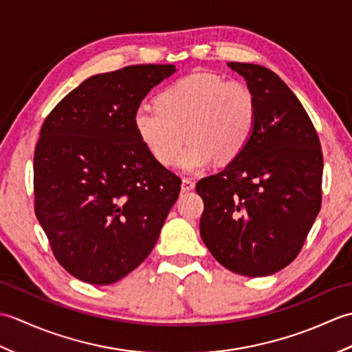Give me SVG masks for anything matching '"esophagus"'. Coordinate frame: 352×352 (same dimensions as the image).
Listing matches in <instances>:
<instances>
[{
  "instance_id": "obj_1",
  "label": "esophagus",
  "mask_w": 352,
  "mask_h": 352,
  "mask_svg": "<svg viewBox=\"0 0 352 352\" xmlns=\"http://www.w3.org/2000/svg\"><path fill=\"white\" fill-rule=\"evenodd\" d=\"M193 188H195V182L190 180V178H183V182H182V189H183V192L193 190Z\"/></svg>"
}]
</instances>
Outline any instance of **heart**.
Here are the masks:
<instances>
[{
  "label": "heart",
  "instance_id": "1",
  "mask_svg": "<svg viewBox=\"0 0 352 352\" xmlns=\"http://www.w3.org/2000/svg\"><path fill=\"white\" fill-rule=\"evenodd\" d=\"M258 104L252 89L213 72H192L157 95L155 106L134 109L133 125L146 151L163 166L180 164L201 172L218 159H237L257 126Z\"/></svg>",
  "mask_w": 352,
  "mask_h": 352
}]
</instances>
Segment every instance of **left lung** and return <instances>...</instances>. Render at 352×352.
<instances>
[{
  "instance_id": "left-lung-1",
  "label": "left lung",
  "mask_w": 352,
  "mask_h": 352,
  "mask_svg": "<svg viewBox=\"0 0 352 352\" xmlns=\"http://www.w3.org/2000/svg\"><path fill=\"white\" fill-rule=\"evenodd\" d=\"M228 66L256 94L257 126L237 159L198 182L199 231L223 267L265 276L290 265L307 239L322 204L324 157L307 111L275 72Z\"/></svg>"
}]
</instances>
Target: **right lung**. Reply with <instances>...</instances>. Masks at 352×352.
Segmentation results:
<instances>
[{
  "label": "right lung",
  "mask_w": 352,
  "mask_h": 352,
  "mask_svg": "<svg viewBox=\"0 0 352 352\" xmlns=\"http://www.w3.org/2000/svg\"><path fill=\"white\" fill-rule=\"evenodd\" d=\"M174 65L89 77L50 111L34 149V213L56 260L106 286L134 271L159 239L182 178L151 157L133 113Z\"/></svg>",
  "instance_id": "obj_1"
}]
</instances>
